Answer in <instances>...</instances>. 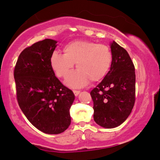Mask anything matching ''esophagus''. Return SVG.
Instances as JSON below:
<instances>
[{
  "instance_id": "obj_1",
  "label": "esophagus",
  "mask_w": 160,
  "mask_h": 160,
  "mask_svg": "<svg viewBox=\"0 0 160 160\" xmlns=\"http://www.w3.org/2000/svg\"><path fill=\"white\" fill-rule=\"evenodd\" d=\"M73 92H74V95H75V96H78V95L80 94V91H77V90H74L73 91Z\"/></svg>"
}]
</instances>
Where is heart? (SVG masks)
<instances>
[{
  "instance_id": "b5f03b06",
  "label": "heart",
  "mask_w": 160,
  "mask_h": 160,
  "mask_svg": "<svg viewBox=\"0 0 160 160\" xmlns=\"http://www.w3.org/2000/svg\"><path fill=\"white\" fill-rule=\"evenodd\" d=\"M64 54L54 52L50 57V66L59 78H66L73 69L65 84L72 88L86 86L90 80L96 82L103 79L112 64V54L106 45L89 40H76L63 47Z\"/></svg>"
}]
</instances>
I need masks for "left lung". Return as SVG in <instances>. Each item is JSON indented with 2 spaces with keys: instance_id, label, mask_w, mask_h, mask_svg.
<instances>
[{
  "instance_id": "8db88e82",
  "label": "left lung",
  "mask_w": 160,
  "mask_h": 160,
  "mask_svg": "<svg viewBox=\"0 0 160 160\" xmlns=\"http://www.w3.org/2000/svg\"><path fill=\"white\" fill-rule=\"evenodd\" d=\"M112 64L103 80L90 92L94 120L106 128H116L130 115L135 102V68L125 48L110 44Z\"/></svg>"
}]
</instances>
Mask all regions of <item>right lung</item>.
<instances>
[{"label":"right lung","instance_id":"add662e5","mask_svg":"<svg viewBox=\"0 0 160 160\" xmlns=\"http://www.w3.org/2000/svg\"><path fill=\"white\" fill-rule=\"evenodd\" d=\"M57 43L45 39L26 48L14 70L20 108L35 128L48 134H60L68 128L74 100V93L56 78L50 66Z\"/></svg>","mask_w":160,"mask_h":160}]
</instances>
